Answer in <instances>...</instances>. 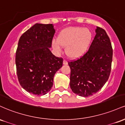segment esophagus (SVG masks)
<instances>
[{
    "label": "esophagus",
    "mask_w": 125,
    "mask_h": 125,
    "mask_svg": "<svg viewBox=\"0 0 125 125\" xmlns=\"http://www.w3.org/2000/svg\"><path fill=\"white\" fill-rule=\"evenodd\" d=\"M63 64H64V65H67V64H68V62L66 61H63Z\"/></svg>",
    "instance_id": "esophagus-1"
}]
</instances>
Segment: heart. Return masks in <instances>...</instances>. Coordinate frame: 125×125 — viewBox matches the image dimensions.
<instances>
[{
	"label": "heart",
	"mask_w": 125,
	"mask_h": 125,
	"mask_svg": "<svg viewBox=\"0 0 125 125\" xmlns=\"http://www.w3.org/2000/svg\"><path fill=\"white\" fill-rule=\"evenodd\" d=\"M92 33L89 29L82 27H69L59 33L56 40L52 42V48L58 53L66 47V54L69 58L76 59L86 54L89 50Z\"/></svg>",
	"instance_id": "heart-1"
}]
</instances>
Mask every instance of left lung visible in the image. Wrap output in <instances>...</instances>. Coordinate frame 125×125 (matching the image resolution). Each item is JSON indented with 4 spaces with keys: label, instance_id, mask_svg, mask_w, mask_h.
Listing matches in <instances>:
<instances>
[{
    "label": "left lung",
    "instance_id": "8db88e82",
    "mask_svg": "<svg viewBox=\"0 0 125 125\" xmlns=\"http://www.w3.org/2000/svg\"><path fill=\"white\" fill-rule=\"evenodd\" d=\"M88 51L76 61L69 62L70 86L72 92L88 97L98 92L109 77L113 51L110 39L103 29L97 27Z\"/></svg>",
    "mask_w": 125,
    "mask_h": 125
}]
</instances>
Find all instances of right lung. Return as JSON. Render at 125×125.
Instances as JSON below:
<instances>
[{"label": "right lung", "mask_w": 125, "mask_h": 125, "mask_svg": "<svg viewBox=\"0 0 125 125\" xmlns=\"http://www.w3.org/2000/svg\"><path fill=\"white\" fill-rule=\"evenodd\" d=\"M54 33L53 24L36 23L19 40L15 59L17 75L28 92L46 94L52 87L54 74L62 66V58L54 56L49 49Z\"/></svg>", "instance_id": "right-lung-1"}]
</instances>
